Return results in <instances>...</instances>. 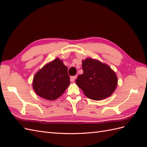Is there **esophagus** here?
Wrapping results in <instances>:
<instances>
[{
  "mask_svg": "<svg viewBox=\"0 0 147 147\" xmlns=\"http://www.w3.org/2000/svg\"><path fill=\"white\" fill-rule=\"evenodd\" d=\"M77 75H75V76L71 77H70V82H74V80H75V79L77 78Z\"/></svg>",
  "mask_w": 147,
  "mask_h": 147,
  "instance_id": "1",
  "label": "esophagus"
}]
</instances>
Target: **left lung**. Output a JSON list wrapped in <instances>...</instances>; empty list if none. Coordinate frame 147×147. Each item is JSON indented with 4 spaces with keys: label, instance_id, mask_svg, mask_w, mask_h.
I'll use <instances>...</instances> for the list:
<instances>
[{
    "label": "left lung",
    "instance_id": "8db88e82",
    "mask_svg": "<svg viewBox=\"0 0 147 147\" xmlns=\"http://www.w3.org/2000/svg\"><path fill=\"white\" fill-rule=\"evenodd\" d=\"M82 64L83 73L78 75L75 82L85 96L99 100L112 95L118 80L110 67L91 58L83 61Z\"/></svg>",
    "mask_w": 147,
    "mask_h": 147
}]
</instances>
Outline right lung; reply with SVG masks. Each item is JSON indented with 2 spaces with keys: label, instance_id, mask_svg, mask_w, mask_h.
<instances>
[{
  "label": "right lung",
  "instance_id": "add662e5",
  "mask_svg": "<svg viewBox=\"0 0 147 147\" xmlns=\"http://www.w3.org/2000/svg\"><path fill=\"white\" fill-rule=\"evenodd\" d=\"M70 83L67 67L63 61L56 58L35 75L33 89L39 96L53 100L63 94Z\"/></svg>",
  "mask_w": 147,
  "mask_h": 147
}]
</instances>
